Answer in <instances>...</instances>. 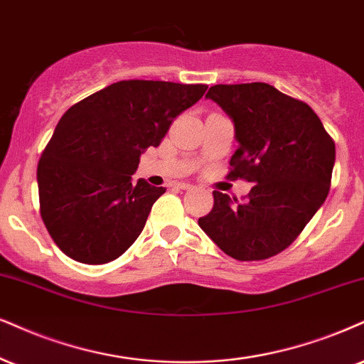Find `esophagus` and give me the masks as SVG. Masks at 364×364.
I'll return each instance as SVG.
<instances>
[{
  "instance_id": "34e87169",
  "label": "esophagus",
  "mask_w": 364,
  "mask_h": 364,
  "mask_svg": "<svg viewBox=\"0 0 364 364\" xmlns=\"http://www.w3.org/2000/svg\"><path fill=\"white\" fill-rule=\"evenodd\" d=\"M173 186L178 187V189H189V187H192L189 182H175Z\"/></svg>"
}]
</instances>
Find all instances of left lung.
I'll return each instance as SVG.
<instances>
[{
    "label": "left lung",
    "instance_id": "left-lung-1",
    "mask_svg": "<svg viewBox=\"0 0 364 364\" xmlns=\"http://www.w3.org/2000/svg\"><path fill=\"white\" fill-rule=\"evenodd\" d=\"M230 114L240 146L231 181L255 182L245 203L214 191L199 226L224 253L262 262L297 240L331 189L336 145L307 102L270 84H218L205 94Z\"/></svg>",
    "mask_w": 364,
    "mask_h": 364
}]
</instances>
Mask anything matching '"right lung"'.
I'll list each match as a JSON object with an SVG mask.
<instances>
[{"label": "right lung", "instance_id": "obj_1", "mask_svg": "<svg viewBox=\"0 0 364 364\" xmlns=\"http://www.w3.org/2000/svg\"><path fill=\"white\" fill-rule=\"evenodd\" d=\"M205 84L119 80L70 106L38 160L40 216L69 258H119L145 228L164 187L132 175L146 148L204 96Z\"/></svg>", "mask_w": 364, "mask_h": 364}]
</instances>
